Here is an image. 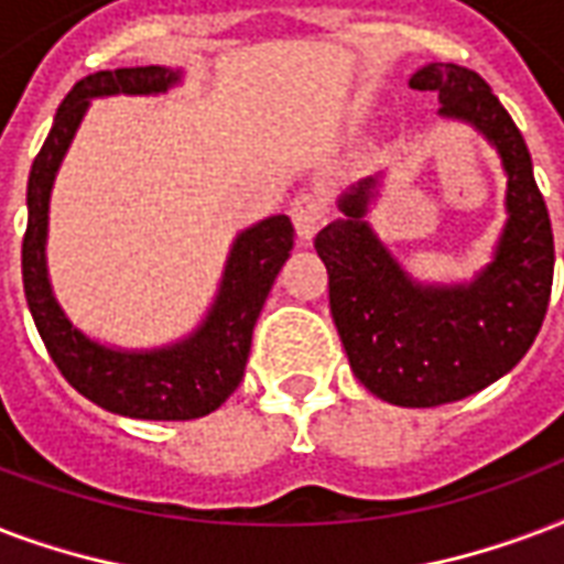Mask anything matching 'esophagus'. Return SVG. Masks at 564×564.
Wrapping results in <instances>:
<instances>
[{"label":"esophagus","mask_w":564,"mask_h":564,"mask_svg":"<svg viewBox=\"0 0 564 564\" xmlns=\"http://www.w3.org/2000/svg\"><path fill=\"white\" fill-rule=\"evenodd\" d=\"M325 215H328V206H325L319 192H299L292 197L290 218L295 230H299L301 242H311L316 230L325 225Z\"/></svg>","instance_id":"esophagus-1"}]
</instances>
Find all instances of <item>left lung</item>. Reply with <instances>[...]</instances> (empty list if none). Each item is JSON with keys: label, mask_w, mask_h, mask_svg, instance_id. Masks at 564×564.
I'll return each mask as SVG.
<instances>
[{"label": "left lung", "mask_w": 564, "mask_h": 564, "mask_svg": "<svg viewBox=\"0 0 564 564\" xmlns=\"http://www.w3.org/2000/svg\"><path fill=\"white\" fill-rule=\"evenodd\" d=\"M435 91L441 118L470 123L500 153L506 227L494 260L470 283H420L367 221L378 177L339 197L343 218L316 234L328 269L330 316L351 372L402 408H435L479 393L530 351L553 286V230L521 129L479 73L432 62L408 82Z\"/></svg>", "instance_id": "obj_1"}]
</instances>
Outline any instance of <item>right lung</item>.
Segmentation results:
<instances>
[{
	"mask_svg": "<svg viewBox=\"0 0 564 564\" xmlns=\"http://www.w3.org/2000/svg\"><path fill=\"white\" fill-rule=\"evenodd\" d=\"M177 82L180 70L159 64L100 70L76 82L55 111L53 129L34 156L25 188L29 225L23 236V290L43 346L82 397L132 420H195L234 393L245 376L257 316L295 239L286 215H272L242 230L230 248L221 286L206 319L186 339L162 349H111L85 337L67 319L46 274L50 195L64 153L94 97L165 94Z\"/></svg>",
	"mask_w": 564,
	"mask_h": 564,
	"instance_id": "obj_1",
	"label": "right lung"
}]
</instances>
